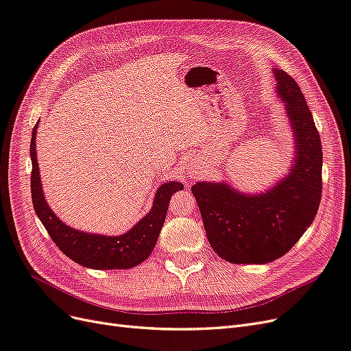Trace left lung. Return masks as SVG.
Masks as SVG:
<instances>
[{"instance_id":"left-lung-1","label":"left lung","mask_w":351,"mask_h":351,"mask_svg":"<svg viewBox=\"0 0 351 351\" xmlns=\"http://www.w3.org/2000/svg\"><path fill=\"white\" fill-rule=\"evenodd\" d=\"M277 92L289 114L295 156L289 176L265 193L246 195L226 183L192 187L208 240L231 263H268L281 258L304 234L322 196V145L300 88L274 69Z\"/></svg>"}]
</instances>
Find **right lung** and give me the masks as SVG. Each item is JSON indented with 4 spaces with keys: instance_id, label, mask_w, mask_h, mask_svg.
<instances>
[{
    "instance_id": "add662e5",
    "label": "right lung",
    "mask_w": 351,
    "mask_h": 351,
    "mask_svg": "<svg viewBox=\"0 0 351 351\" xmlns=\"http://www.w3.org/2000/svg\"><path fill=\"white\" fill-rule=\"evenodd\" d=\"M36 129L38 124L34 127L30 141L32 202L52 241L71 261L92 269H130L142 263L155 247L167 217L169 199L178 190H183V184L168 182L159 186L147 215L121 236L108 237L74 230L51 210L42 192L36 159Z\"/></svg>"
}]
</instances>
